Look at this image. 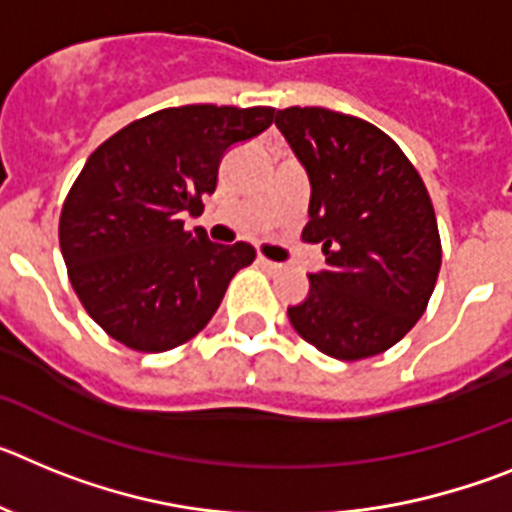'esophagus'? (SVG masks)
<instances>
[{
  "mask_svg": "<svg viewBox=\"0 0 512 512\" xmlns=\"http://www.w3.org/2000/svg\"><path fill=\"white\" fill-rule=\"evenodd\" d=\"M259 264L264 266L266 271H279V269H282V264H277V261H269V259H264V256H259Z\"/></svg>",
  "mask_w": 512,
  "mask_h": 512,
  "instance_id": "esophagus-1",
  "label": "esophagus"
}]
</instances>
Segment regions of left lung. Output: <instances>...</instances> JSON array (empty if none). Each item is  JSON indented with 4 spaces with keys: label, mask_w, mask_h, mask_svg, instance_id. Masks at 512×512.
Masks as SVG:
<instances>
[{
    "label": "left lung",
    "mask_w": 512,
    "mask_h": 512,
    "mask_svg": "<svg viewBox=\"0 0 512 512\" xmlns=\"http://www.w3.org/2000/svg\"><path fill=\"white\" fill-rule=\"evenodd\" d=\"M310 179L307 243L325 269L289 307L310 346L341 361L395 346L425 312L441 269L436 212L423 179L395 140L372 122L325 107L274 115Z\"/></svg>",
    "instance_id": "obj_1"
}]
</instances>
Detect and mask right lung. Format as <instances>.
<instances>
[{"mask_svg": "<svg viewBox=\"0 0 512 512\" xmlns=\"http://www.w3.org/2000/svg\"><path fill=\"white\" fill-rule=\"evenodd\" d=\"M274 112L166 107L117 130L87 158L63 202L58 241L76 297L107 336L161 354L210 323L256 251L212 243L205 228H184L182 215H200L225 151L264 133Z\"/></svg>", "mask_w": 512, "mask_h": 512, "instance_id": "1", "label": "right lung"}]
</instances>
